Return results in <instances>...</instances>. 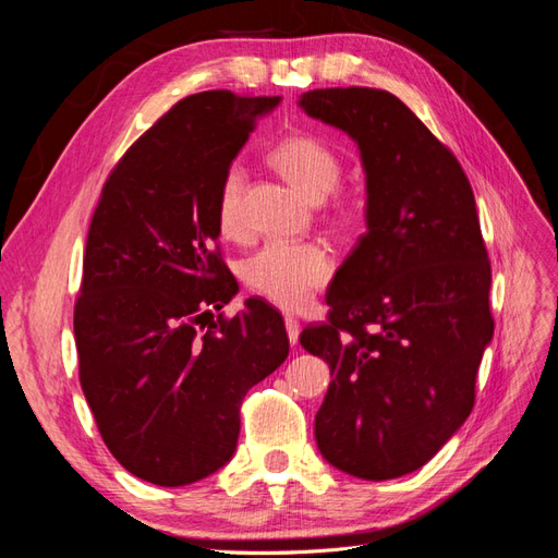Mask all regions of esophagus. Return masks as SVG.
<instances>
[{
	"label": "esophagus",
	"instance_id": "34e87169",
	"mask_svg": "<svg viewBox=\"0 0 558 558\" xmlns=\"http://www.w3.org/2000/svg\"><path fill=\"white\" fill-rule=\"evenodd\" d=\"M286 324V332H289V340L291 344H298V337H300V320L295 316H286L283 318Z\"/></svg>",
	"mask_w": 558,
	"mask_h": 558
}]
</instances>
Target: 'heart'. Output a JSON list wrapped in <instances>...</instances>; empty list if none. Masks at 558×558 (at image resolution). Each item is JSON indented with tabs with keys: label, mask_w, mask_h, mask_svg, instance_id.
I'll list each match as a JSON object with an SVG mask.
<instances>
[{
	"label": "heart",
	"mask_w": 558,
	"mask_h": 558,
	"mask_svg": "<svg viewBox=\"0 0 558 558\" xmlns=\"http://www.w3.org/2000/svg\"><path fill=\"white\" fill-rule=\"evenodd\" d=\"M277 170L312 202L326 199L340 183L342 160L335 150L314 137H291L277 144L269 154ZM242 189L244 167L230 165L218 185L216 218L228 238L242 230ZM332 272L330 256L324 246L310 242H267L244 263V281L286 310L305 305Z\"/></svg>",
	"instance_id": "heart-1"
}]
</instances>
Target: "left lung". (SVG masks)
Segmentation results:
<instances>
[{"label": "left lung", "instance_id": "8db88e82", "mask_svg": "<svg viewBox=\"0 0 558 558\" xmlns=\"http://www.w3.org/2000/svg\"><path fill=\"white\" fill-rule=\"evenodd\" d=\"M302 111L347 132L365 172V228L337 269L328 324L300 344L330 367L314 435L361 480L426 465L463 426L494 337L492 265L470 181L451 150L377 88H324Z\"/></svg>", "mask_w": 558, "mask_h": 558}]
</instances>
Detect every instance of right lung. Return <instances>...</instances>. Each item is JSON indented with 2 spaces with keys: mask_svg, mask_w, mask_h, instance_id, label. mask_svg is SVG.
I'll return each mask as SVG.
<instances>
[{
  "mask_svg": "<svg viewBox=\"0 0 558 558\" xmlns=\"http://www.w3.org/2000/svg\"><path fill=\"white\" fill-rule=\"evenodd\" d=\"M279 102L181 99L128 148L93 214L74 307L78 377L113 459L144 482L185 486L223 468L248 388L289 356L283 318L263 300L214 320L238 293L216 248L218 185Z\"/></svg>",
  "mask_w": 558,
  "mask_h": 558,
  "instance_id": "1",
  "label": "right lung"
}]
</instances>
